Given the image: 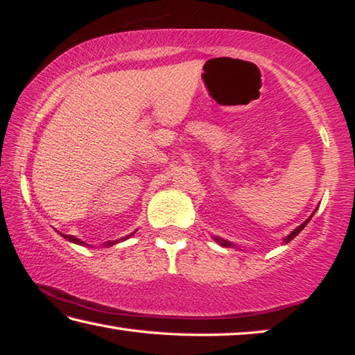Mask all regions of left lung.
<instances>
[{"mask_svg": "<svg viewBox=\"0 0 355 355\" xmlns=\"http://www.w3.org/2000/svg\"><path fill=\"white\" fill-rule=\"evenodd\" d=\"M311 217H313V216H311ZM311 217H309V219H308V220H304V222L302 223V225H300V227H297V228H295V230H293V232H292L291 234H288V236H287V238L284 239V241H286V243H288V241H292V239H293V238H295V236H297V234H298L300 232H302L304 227H306V223H308V222L311 220ZM214 239H216V241H217V243H219V244H220V246H223V248H230V246H233V244H232V243H228V241H223V239H219V238H214Z\"/></svg>", "mask_w": 355, "mask_h": 355, "instance_id": "1", "label": "left lung"}]
</instances>
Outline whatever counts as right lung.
Instances as JSON below:
<instances>
[{
    "instance_id": "right-lung-1",
    "label": "right lung",
    "mask_w": 355,
    "mask_h": 355,
    "mask_svg": "<svg viewBox=\"0 0 355 355\" xmlns=\"http://www.w3.org/2000/svg\"><path fill=\"white\" fill-rule=\"evenodd\" d=\"M63 236H64V238H67V239H68V241H71V243H76V244H85L84 241H80V239H79V238H74V236H73V234H63ZM123 239H125V238H123ZM116 243H117V241H114V243H107V244H106V246H112V244H116Z\"/></svg>"
}]
</instances>
